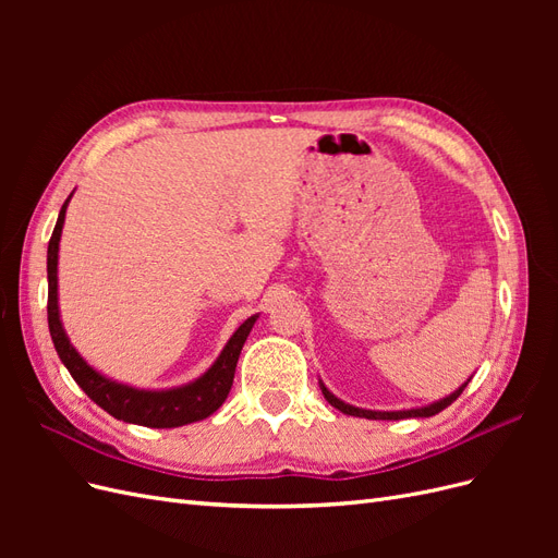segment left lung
Listing matches in <instances>:
<instances>
[{
	"mask_svg": "<svg viewBox=\"0 0 558 558\" xmlns=\"http://www.w3.org/2000/svg\"><path fill=\"white\" fill-rule=\"evenodd\" d=\"M470 381V379H468ZM468 381L459 388V391H453L451 396H447V398H442L440 402H433V404H428V408H418V410H402V412H373V410H361V408H353V404H347V402H342L340 398H335L328 388L320 384V391H324V396H326V400L332 404V408H337L340 412H344V414H349V416H363V418H384V421H388V418H393V421H398V418H412V416H435L437 412H442L445 408H449V404L459 398L461 393H463V388L468 386Z\"/></svg>",
	"mask_w": 558,
	"mask_h": 558,
	"instance_id": "obj_1",
	"label": "left lung"
}]
</instances>
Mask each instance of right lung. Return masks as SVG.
Segmentation results:
<instances>
[{"label": "right lung", "instance_id": "1", "mask_svg": "<svg viewBox=\"0 0 558 558\" xmlns=\"http://www.w3.org/2000/svg\"><path fill=\"white\" fill-rule=\"evenodd\" d=\"M72 197V195H70ZM60 209L58 223L53 234H50L48 242V330L53 337V344L60 361L64 367L70 369L74 381L86 391V396L97 402L99 408L109 412L111 416L128 421V424L148 426V428H177L193 424V421L207 418L214 414L221 404L226 402L230 386L234 379V367H238L242 347L246 337L256 324V316L246 318L244 324L234 330L230 342L221 351V356L207 369L205 375L195 379L189 386L172 388V391H140V388H132L125 384H116L83 361L76 349L70 344L64 335V328L60 324V312H58V244L62 234L64 223V211L66 202Z\"/></svg>", "mask_w": 558, "mask_h": 558}]
</instances>
